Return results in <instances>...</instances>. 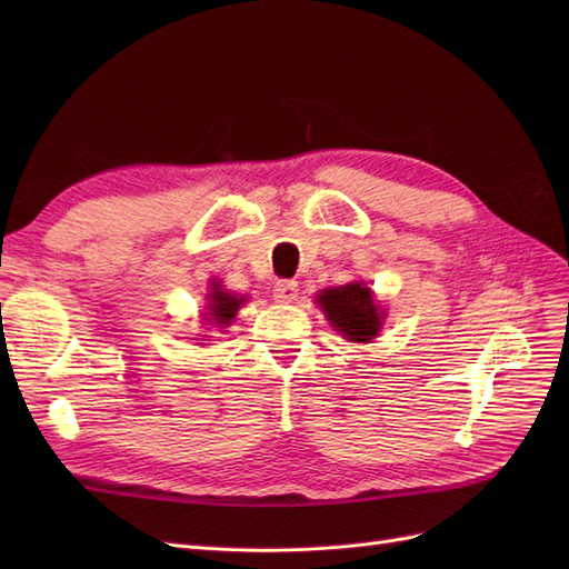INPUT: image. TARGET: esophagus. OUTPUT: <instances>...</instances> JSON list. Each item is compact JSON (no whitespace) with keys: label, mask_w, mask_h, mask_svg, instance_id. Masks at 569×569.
Segmentation results:
<instances>
[{"label":"esophagus","mask_w":569,"mask_h":569,"mask_svg":"<svg viewBox=\"0 0 569 569\" xmlns=\"http://www.w3.org/2000/svg\"><path fill=\"white\" fill-rule=\"evenodd\" d=\"M272 297H274V301H280V303H295L297 297H299V282L280 280L272 289Z\"/></svg>","instance_id":"1"}]
</instances>
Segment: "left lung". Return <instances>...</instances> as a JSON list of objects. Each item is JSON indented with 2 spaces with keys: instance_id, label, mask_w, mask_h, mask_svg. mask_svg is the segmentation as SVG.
I'll use <instances>...</instances> for the list:
<instances>
[{
  "instance_id": "obj_1",
  "label": "left lung",
  "mask_w": 569,
  "mask_h": 569,
  "mask_svg": "<svg viewBox=\"0 0 569 569\" xmlns=\"http://www.w3.org/2000/svg\"><path fill=\"white\" fill-rule=\"evenodd\" d=\"M318 303L337 332L349 341H370L382 330L385 311L375 303V295L366 282H351L335 289H322Z\"/></svg>"
}]
</instances>
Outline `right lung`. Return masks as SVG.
<instances>
[{"label": "right lung", "mask_w": 569, "mask_h": 569, "mask_svg": "<svg viewBox=\"0 0 569 569\" xmlns=\"http://www.w3.org/2000/svg\"><path fill=\"white\" fill-rule=\"evenodd\" d=\"M206 299H209V306H206V311L209 313H203V320L206 325H216V327H228L234 320L239 306L247 301V297H234L230 291L222 289L218 280L211 284V291Z\"/></svg>", "instance_id": "1"}]
</instances>
